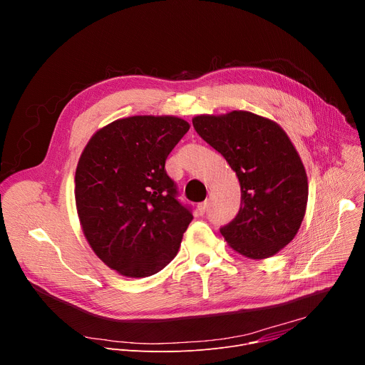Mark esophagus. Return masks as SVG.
<instances>
[{"label": "esophagus", "mask_w": 365, "mask_h": 365, "mask_svg": "<svg viewBox=\"0 0 365 365\" xmlns=\"http://www.w3.org/2000/svg\"><path fill=\"white\" fill-rule=\"evenodd\" d=\"M207 206H210V202H207V200L200 202V203L197 205V212H199V215H203V214L207 211Z\"/></svg>", "instance_id": "obj_1"}]
</instances>
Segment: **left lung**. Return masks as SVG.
Here are the masks:
<instances>
[{
  "mask_svg": "<svg viewBox=\"0 0 365 365\" xmlns=\"http://www.w3.org/2000/svg\"><path fill=\"white\" fill-rule=\"evenodd\" d=\"M192 123L240 180V211L220 228L221 234L248 258L274 255L297 234L307 202L306 172L287 134L276 123L247 111L199 115Z\"/></svg>",
  "mask_w": 365,
  "mask_h": 365,
  "instance_id": "1",
  "label": "left lung"
}]
</instances>
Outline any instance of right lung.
Instances as JSON below:
<instances>
[{"label":"right lung","instance_id":"right-lung-1","mask_svg":"<svg viewBox=\"0 0 365 365\" xmlns=\"http://www.w3.org/2000/svg\"><path fill=\"white\" fill-rule=\"evenodd\" d=\"M189 127L178 117L117 120L95 133L81 155L75 197L83 234L123 276L148 277L165 269L193 220L165 169Z\"/></svg>","mask_w":365,"mask_h":365}]
</instances>
